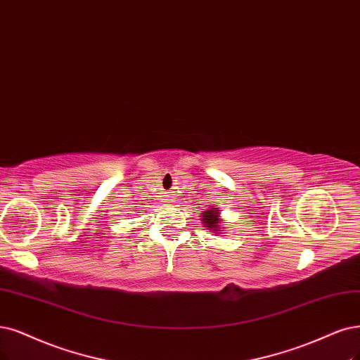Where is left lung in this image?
Wrapping results in <instances>:
<instances>
[{
	"mask_svg": "<svg viewBox=\"0 0 360 360\" xmlns=\"http://www.w3.org/2000/svg\"><path fill=\"white\" fill-rule=\"evenodd\" d=\"M221 212L218 210V207H212L203 212V225L207 227L210 231H221L219 230V222H221Z\"/></svg>",
	"mask_w": 360,
	"mask_h": 360,
	"instance_id": "obj_1",
	"label": "left lung"
}]
</instances>
